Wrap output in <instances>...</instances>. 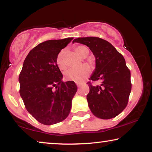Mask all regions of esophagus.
<instances>
[{
  "label": "esophagus",
  "mask_w": 152,
  "mask_h": 152,
  "mask_svg": "<svg viewBox=\"0 0 152 152\" xmlns=\"http://www.w3.org/2000/svg\"><path fill=\"white\" fill-rule=\"evenodd\" d=\"M76 84H77V86L78 88L81 86V84H80V83H76Z\"/></svg>",
  "instance_id": "esophagus-1"
}]
</instances>
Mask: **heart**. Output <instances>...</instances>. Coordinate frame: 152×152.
Masks as SVG:
<instances>
[{
	"mask_svg": "<svg viewBox=\"0 0 152 152\" xmlns=\"http://www.w3.org/2000/svg\"><path fill=\"white\" fill-rule=\"evenodd\" d=\"M75 51L77 53V55L82 57H86L88 54V48L84 45H78V46L75 47ZM64 53H65V51L63 50L59 52L57 57V66L61 69H64L65 68V64H64ZM91 72V68L88 66L84 65L77 68H69L65 72L64 76H65L66 80L68 81L80 82L87 77L90 75Z\"/></svg>",
	"mask_w": 152,
	"mask_h": 152,
	"instance_id": "heart-1",
	"label": "heart"
}]
</instances>
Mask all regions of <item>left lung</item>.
<instances>
[{"mask_svg":"<svg viewBox=\"0 0 152 152\" xmlns=\"http://www.w3.org/2000/svg\"><path fill=\"white\" fill-rule=\"evenodd\" d=\"M87 45L95 57V68L89 80L96 81L86 98L93 115L111 119L121 113L128 103L131 91L130 70L123 56L107 41L94 37H80L72 43Z\"/></svg>","mask_w":152,"mask_h":152,"instance_id":"8db88e82","label":"left lung"}]
</instances>
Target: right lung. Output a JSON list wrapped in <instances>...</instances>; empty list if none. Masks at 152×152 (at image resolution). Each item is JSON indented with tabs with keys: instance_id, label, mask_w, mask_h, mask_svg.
Listing matches in <instances>:
<instances>
[{
	"instance_id": "right-lung-1",
	"label": "right lung",
	"mask_w": 152,
	"mask_h": 152,
	"mask_svg": "<svg viewBox=\"0 0 152 152\" xmlns=\"http://www.w3.org/2000/svg\"><path fill=\"white\" fill-rule=\"evenodd\" d=\"M72 39L39 43L27 55L19 75V92L27 111L45 125L68 117L77 90L72 81H62L63 75L57 64L58 54Z\"/></svg>"
}]
</instances>
